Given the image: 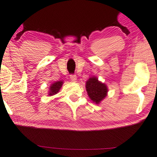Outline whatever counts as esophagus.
Returning <instances> with one entry per match:
<instances>
[{"instance_id":"obj_1","label":"esophagus","mask_w":157,"mask_h":157,"mask_svg":"<svg viewBox=\"0 0 157 157\" xmlns=\"http://www.w3.org/2000/svg\"><path fill=\"white\" fill-rule=\"evenodd\" d=\"M70 79H71V82H77V78L76 75H71V76H70Z\"/></svg>"}]
</instances>
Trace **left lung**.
Returning a JSON list of instances; mask_svg holds the SVG:
<instances>
[{
	"label": "left lung",
	"mask_w": 157,
	"mask_h": 157,
	"mask_svg": "<svg viewBox=\"0 0 157 157\" xmlns=\"http://www.w3.org/2000/svg\"><path fill=\"white\" fill-rule=\"evenodd\" d=\"M86 89L90 100L97 105H99L104 100L108 92V88L106 84L99 81L95 76L90 77L86 81Z\"/></svg>",
	"instance_id": "left-lung-1"
}]
</instances>
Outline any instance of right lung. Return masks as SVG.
Instances as JSON below:
<instances>
[{"label":"right lung","mask_w":157,"mask_h":157,"mask_svg":"<svg viewBox=\"0 0 157 157\" xmlns=\"http://www.w3.org/2000/svg\"><path fill=\"white\" fill-rule=\"evenodd\" d=\"M63 82L62 80L57 81V82H54L53 83L50 85V88H49V91H48V95L49 96H53L57 94L59 90L61 88L62 86H63Z\"/></svg>","instance_id":"1"}]
</instances>
